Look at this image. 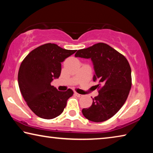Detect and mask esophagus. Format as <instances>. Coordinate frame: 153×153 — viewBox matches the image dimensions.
<instances>
[{
  "instance_id": "1",
  "label": "esophagus",
  "mask_w": 153,
  "mask_h": 153,
  "mask_svg": "<svg viewBox=\"0 0 153 153\" xmlns=\"http://www.w3.org/2000/svg\"><path fill=\"white\" fill-rule=\"evenodd\" d=\"M74 94L76 96V97H82L83 95H82V94H78V93H77V92H75L74 93Z\"/></svg>"
}]
</instances>
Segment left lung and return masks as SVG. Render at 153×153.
<instances>
[{
  "label": "left lung",
  "instance_id": "obj_1",
  "mask_svg": "<svg viewBox=\"0 0 153 153\" xmlns=\"http://www.w3.org/2000/svg\"><path fill=\"white\" fill-rule=\"evenodd\" d=\"M76 57L90 59L94 65L93 81L100 88L89 108H83L88 120L102 122L112 117L122 107L131 87V67L123 55L107 44L97 43L80 49Z\"/></svg>",
  "mask_w": 153,
  "mask_h": 153
}]
</instances>
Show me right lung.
<instances>
[{
    "label": "right lung",
    "mask_w": 153,
    "mask_h": 153,
    "mask_svg": "<svg viewBox=\"0 0 153 153\" xmlns=\"http://www.w3.org/2000/svg\"><path fill=\"white\" fill-rule=\"evenodd\" d=\"M77 50L48 43L31 51L21 64L18 84L28 107L38 117L51 120L60 115L73 90L59 91L51 85L61 75V63Z\"/></svg>",
    "instance_id": "add662e5"
}]
</instances>
